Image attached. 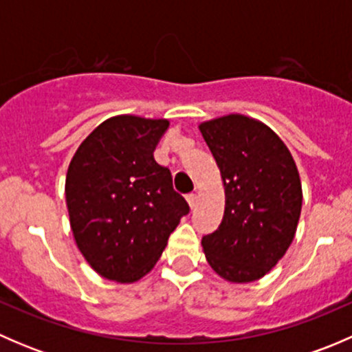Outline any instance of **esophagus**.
<instances>
[{"label":"esophagus","instance_id":"34e87169","mask_svg":"<svg viewBox=\"0 0 352 352\" xmlns=\"http://www.w3.org/2000/svg\"><path fill=\"white\" fill-rule=\"evenodd\" d=\"M187 202H189V206L190 208H196V204H197V194H194V192H190V194H187Z\"/></svg>","mask_w":352,"mask_h":352}]
</instances>
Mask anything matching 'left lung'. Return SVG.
<instances>
[{"label": "left lung", "mask_w": 352, "mask_h": 352, "mask_svg": "<svg viewBox=\"0 0 352 352\" xmlns=\"http://www.w3.org/2000/svg\"><path fill=\"white\" fill-rule=\"evenodd\" d=\"M225 186V214L202 236L206 258L232 283L257 281L286 254L301 212L296 163L265 124L230 113L199 126Z\"/></svg>", "instance_id": "8db88e82"}]
</instances>
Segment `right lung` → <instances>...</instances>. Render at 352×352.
Here are the masks:
<instances>
[{
  "instance_id": "right-lung-1",
  "label": "right lung",
  "mask_w": 352,
  "mask_h": 352,
  "mask_svg": "<svg viewBox=\"0 0 352 352\" xmlns=\"http://www.w3.org/2000/svg\"><path fill=\"white\" fill-rule=\"evenodd\" d=\"M166 129V119L110 117L80 144L67 168L74 242L110 281L134 283L148 274L189 212L170 170L153 156Z\"/></svg>"
}]
</instances>
